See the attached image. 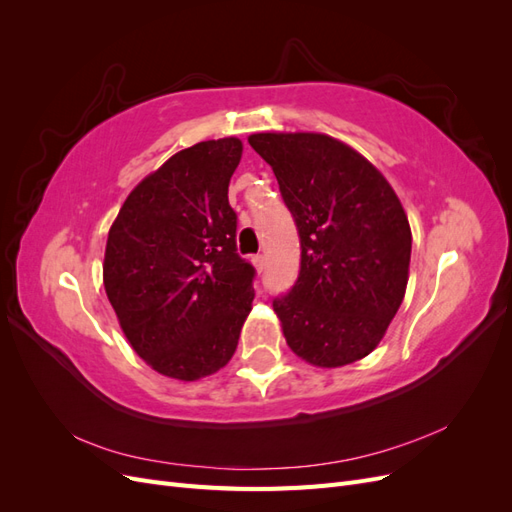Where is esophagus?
<instances>
[{
    "mask_svg": "<svg viewBox=\"0 0 512 512\" xmlns=\"http://www.w3.org/2000/svg\"><path fill=\"white\" fill-rule=\"evenodd\" d=\"M252 265L256 267V271H262V269H265V256H262V254L252 256Z\"/></svg>",
    "mask_w": 512,
    "mask_h": 512,
    "instance_id": "34e87169",
    "label": "esophagus"
}]
</instances>
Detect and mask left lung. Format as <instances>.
Instances as JSON below:
<instances>
[{"label": "left lung", "instance_id": "1", "mask_svg": "<svg viewBox=\"0 0 512 512\" xmlns=\"http://www.w3.org/2000/svg\"><path fill=\"white\" fill-rule=\"evenodd\" d=\"M301 239V269L273 299L290 350L342 367L374 350L404 301L412 232L380 170L337 138L252 134Z\"/></svg>", "mask_w": 512, "mask_h": 512}]
</instances>
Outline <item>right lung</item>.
I'll list each match as a JSON object with an SVG mask.
<instances>
[{
    "mask_svg": "<svg viewBox=\"0 0 512 512\" xmlns=\"http://www.w3.org/2000/svg\"><path fill=\"white\" fill-rule=\"evenodd\" d=\"M239 138L183 149L126 198L108 230L104 288L123 333L162 376L198 380L237 350L256 269L237 254L228 183Z\"/></svg>",
    "mask_w": 512,
    "mask_h": 512,
    "instance_id": "add662e5",
    "label": "right lung"
}]
</instances>
